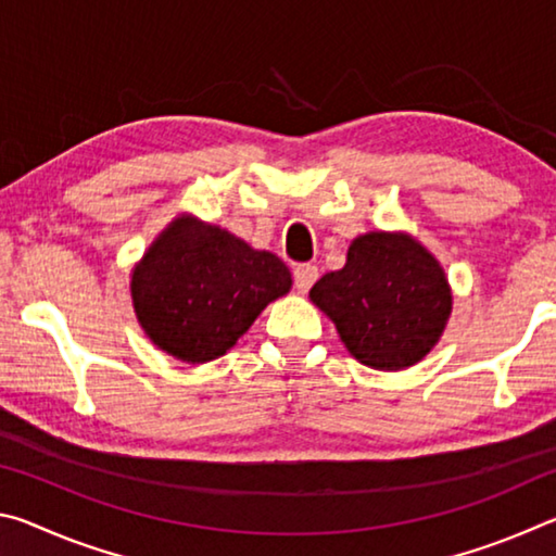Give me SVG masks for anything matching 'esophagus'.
I'll return each instance as SVG.
<instances>
[{"instance_id": "34e87169", "label": "esophagus", "mask_w": 556, "mask_h": 556, "mask_svg": "<svg viewBox=\"0 0 556 556\" xmlns=\"http://www.w3.org/2000/svg\"><path fill=\"white\" fill-rule=\"evenodd\" d=\"M294 287L304 294V291H308L314 287V281L318 279V267L308 265V262H301V265H294Z\"/></svg>"}]
</instances>
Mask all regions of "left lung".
Instances as JSON below:
<instances>
[{
	"label": "left lung",
	"mask_w": 556,
	"mask_h": 556,
	"mask_svg": "<svg viewBox=\"0 0 556 556\" xmlns=\"http://www.w3.org/2000/svg\"><path fill=\"white\" fill-rule=\"evenodd\" d=\"M336 324L355 361L404 370L439 343L451 314V287L437 257L404 232H368L348 248L345 267L308 291Z\"/></svg>",
	"instance_id": "left-lung-1"
}]
</instances>
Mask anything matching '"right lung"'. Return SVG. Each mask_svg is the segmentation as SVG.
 I'll list each match as a JSON object with an SVG mask.
<instances>
[{
	"mask_svg": "<svg viewBox=\"0 0 556 556\" xmlns=\"http://www.w3.org/2000/svg\"><path fill=\"white\" fill-rule=\"evenodd\" d=\"M129 289L152 343L195 365L228 353L269 301L291 289V271L271 252L181 215L139 260Z\"/></svg>",
	"mask_w": 556,
	"mask_h": 556,
	"instance_id": "1",
	"label": "right lung"
}]
</instances>
